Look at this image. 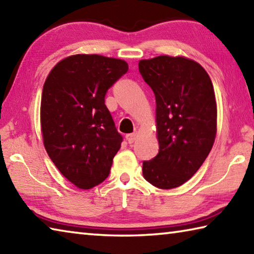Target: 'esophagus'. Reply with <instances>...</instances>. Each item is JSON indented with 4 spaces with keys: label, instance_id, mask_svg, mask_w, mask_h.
<instances>
[{
    "label": "esophagus",
    "instance_id": "34e87169",
    "mask_svg": "<svg viewBox=\"0 0 254 254\" xmlns=\"http://www.w3.org/2000/svg\"><path fill=\"white\" fill-rule=\"evenodd\" d=\"M136 137H137V133L136 132H133V133H130V134H127V142L130 143V144H132L133 142H134V141L136 140Z\"/></svg>",
    "mask_w": 254,
    "mask_h": 254
}]
</instances>
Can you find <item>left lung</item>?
Masks as SVG:
<instances>
[{"label":"left lung","instance_id":"left-lung-1","mask_svg":"<svg viewBox=\"0 0 254 254\" xmlns=\"http://www.w3.org/2000/svg\"><path fill=\"white\" fill-rule=\"evenodd\" d=\"M156 96L159 153L143 161L144 179L161 189L182 186L200 168L217 131L214 87L203 66L184 56H158L139 62Z\"/></svg>","mask_w":254,"mask_h":254}]
</instances>
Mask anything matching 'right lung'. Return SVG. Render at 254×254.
<instances>
[{"label":"right lung","instance_id":"1","mask_svg":"<svg viewBox=\"0 0 254 254\" xmlns=\"http://www.w3.org/2000/svg\"><path fill=\"white\" fill-rule=\"evenodd\" d=\"M126 60L78 54L56 64L42 88L40 126L47 153L77 188L105 180L121 148L105 94L126 74Z\"/></svg>","mask_w":254,"mask_h":254}]
</instances>
